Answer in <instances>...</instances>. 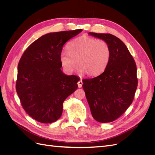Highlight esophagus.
I'll return each instance as SVG.
<instances>
[{
  "label": "esophagus",
  "instance_id": "esophagus-1",
  "mask_svg": "<svg viewBox=\"0 0 155 155\" xmlns=\"http://www.w3.org/2000/svg\"><path fill=\"white\" fill-rule=\"evenodd\" d=\"M78 85L79 88H81L82 87V85H83V81H82V80H79L78 82Z\"/></svg>",
  "mask_w": 155,
  "mask_h": 155
}]
</instances>
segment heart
Wrapping results in <instances>:
<instances>
[{"label":"heart","instance_id":"heart-1","mask_svg":"<svg viewBox=\"0 0 155 155\" xmlns=\"http://www.w3.org/2000/svg\"><path fill=\"white\" fill-rule=\"evenodd\" d=\"M67 49L68 51H63L59 56L67 74L72 73L78 66L80 72L87 76H97L105 70L110 58V48L107 42L87 35L72 41Z\"/></svg>","mask_w":155,"mask_h":155}]
</instances>
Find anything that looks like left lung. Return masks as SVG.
Here are the masks:
<instances>
[{"mask_svg":"<svg viewBox=\"0 0 155 155\" xmlns=\"http://www.w3.org/2000/svg\"><path fill=\"white\" fill-rule=\"evenodd\" d=\"M105 41L110 48V58L100 76L83 80L91 114L98 122L113 121L132 104L138 86L137 65L125 45L110 34L90 32Z\"/></svg>","mask_w":155,"mask_h":155,"instance_id":"1","label":"left lung"}]
</instances>
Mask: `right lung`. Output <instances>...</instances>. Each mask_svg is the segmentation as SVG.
Returning <instances> with one entry per match:
<instances>
[{"label":"right lung","mask_w":155,"mask_h":155,"mask_svg":"<svg viewBox=\"0 0 155 155\" xmlns=\"http://www.w3.org/2000/svg\"><path fill=\"white\" fill-rule=\"evenodd\" d=\"M83 30L49 33L32 43L18 62L16 91L32 118L52 123L61 116L63 104L78 88L79 78L64 74L59 56L63 45Z\"/></svg>","instance_id":"obj_1"}]
</instances>
